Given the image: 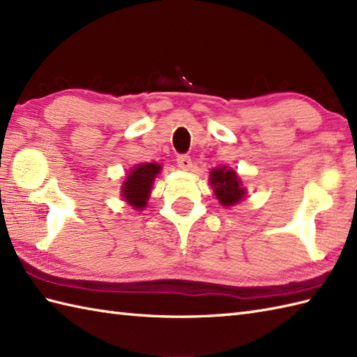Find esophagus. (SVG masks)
Segmentation results:
<instances>
[{
  "label": "esophagus",
  "mask_w": 357,
  "mask_h": 357,
  "mask_svg": "<svg viewBox=\"0 0 357 357\" xmlns=\"http://www.w3.org/2000/svg\"><path fill=\"white\" fill-rule=\"evenodd\" d=\"M176 162H178V165H179L183 170H190L192 165H193L190 156H187V155H179V156L176 158Z\"/></svg>",
  "instance_id": "obj_1"
}]
</instances>
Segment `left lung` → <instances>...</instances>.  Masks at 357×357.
Wrapping results in <instances>:
<instances>
[{
    "label": "left lung",
    "instance_id": "1",
    "mask_svg": "<svg viewBox=\"0 0 357 357\" xmlns=\"http://www.w3.org/2000/svg\"><path fill=\"white\" fill-rule=\"evenodd\" d=\"M210 184L219 202L225 207H231L241 202L245 196V188H242L241 178L238 173L229 169L227 165L215 167L210 172Z\"/></svg>",
    "mask_w": 357,
    "mask_h": 357
}]
</instances>
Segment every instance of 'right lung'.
<instances>
[{
	"label": "right lung",
	"instance_id": "right-lung-1",
	"mask_svg": "<svg viewBox=\"0 0 357 357\" xmlns=\"http://www.w3.org/2000/svg\"><path fill=\"white\" fill-rule=\"evenodd\" d=\"M159 172H161V164L156 162L136 164L128 172L123 183V192H121L128 206H132L135 210L147 207L151 185H153V181Z\"/></svg>",
	"mask_w": 357,
	"mask_h": 357
}]
</instances>
